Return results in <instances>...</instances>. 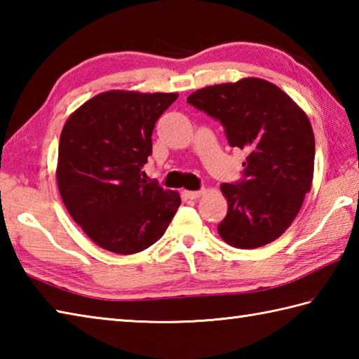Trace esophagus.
<instances>
[{"label":"esophagus","mask_w":359,"mask_h":359,"mask_svg":"<svg viewBox=\"0 0 359 359\" xmlns=\"http://www.w3.org/2000/svg\"><path fill=\"white\" fill-rule=\"evenodd\" d=\"M201 194H203V189H199V191H185V196L188 199H198Z\"/></svg>","instance_id":"obj_1"}]
</instances>
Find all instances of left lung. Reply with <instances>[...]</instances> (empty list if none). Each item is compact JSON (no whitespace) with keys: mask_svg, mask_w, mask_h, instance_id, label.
<instances>
[{"mask_svg":"<svg viewBox=\"0 0 359 359\" xmlns=\"http://www.w3.org/2000/svg\"><path fill=\"white\" fill-rule=\"evenodd\" d=\"M187 102L217 119L229 144L248 152L243 179L221 185L229 210L217 233L238 249L277 240L313 182L314 135L305 111L277 86L257 77L201 88Z\"/></svg>","mask_w":359,"mask_h":359,"instance_id":"1","label":"left lung"}]
</instances>
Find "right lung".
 I'll list each match as a JSON object with an SVG mask.
<instances>
[{
	"instance_id": "add662e5",
	"label": "right lung",
	"mask_w": 359,
	"mask_h": 359,
	"mask_svg": "<svg viewBox=\"0 0 359 359\" xmlns=\"http://www.w3.org/2000/svg\"><path fill=\"white\" fill-rule=\"evenodd\" d=\"M177 93L105 91L82 104L60 133L57 185L68 213L102 249L137 254L157 243L180 196L146 182L152 130Z\"/></svg>"
}]
</instances>
